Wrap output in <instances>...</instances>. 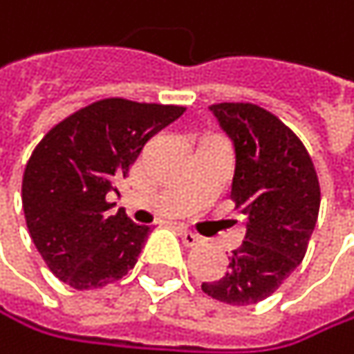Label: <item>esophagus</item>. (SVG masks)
<instances>
[{
  "label": "esophagus",
  "instance_id": "34e87169",
  "mask_svg": "<svg viewBox=\"0 0 354 354\" xmlns=\"http://www.w3.org/2000/svg\"><path fill=\"white\" fill-rule=\"evenodd\" d=\"M178 236L183 239V245H185V247H197V245L201 243V236L195 234V232H191V230L185 228V226H178Z\"/></svg>",
  "mask_w": 354,
  "mask_h": 354
}]
</instances>
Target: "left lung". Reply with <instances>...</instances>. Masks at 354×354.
<instances>
[{
    "label": "left lung",
    "mask_w": 354,
    "mask_h": 354,
    "mask_svg": "<svg viewBox=\"0 0 354 354\" xmlns=\"http://www.w3.org/2000/svg\"><path fill=\"white\" fill-rule=\"evenodd\" d=\"M209 111L234 147L232 199L247 232L228 274L201 288L228 305H255L307 253L322 201L317 174L299 136L263 107L218 103Z\"/></svg>",
    "instance_id": "1"
}]
</instances>
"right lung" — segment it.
I'll list each match as a JSON object with an SVG mask.
<instances>
[{"label": "right lung", "mask_w": 354, "mask_h": 354, "mask_svg": "<svg viewBox=\"0 0 354 354\" xmlns=\"http://www.w3.org/2000/svg\"><path fill=\"white\" fill-rule=\"evenodd\" d=\"M185 107L103 99L53 126L22 178V209L47 268L76 290L99 288L134 268L151 232L124 209L109 216V193L145 142Z\"/></svg>", "instance_id": "right-lung-1"}]
</instances>
